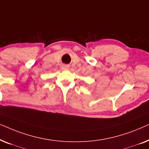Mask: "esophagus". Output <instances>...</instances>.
Listing matches in <instances>:
<instances>
[{
	"instance_id": "1",
	"label": "esophagus",
	"mask_w": 149,
	"mask_h": 149,
	"mask_svg": "<svg viewBox=\"0 0 149 149\" xmlns=\"http://www.w3.org/2000/svg\"><path fill=\"white\" fill-rule=\"evenodd\" d=\"M62 69H63V70H68L69 66H67V65H63Z\"/></svg>"
}]
</instances>
